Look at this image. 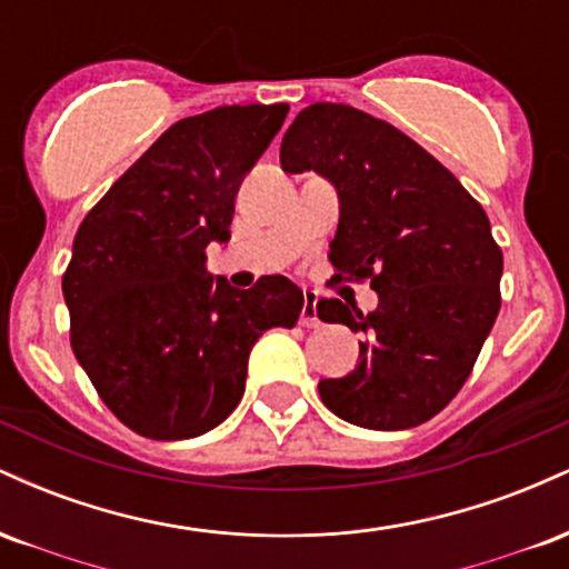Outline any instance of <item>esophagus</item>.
<instances>
[{
	"instance_id": "34e87169",
	"label": "esophagus",
	"mask_w": 569,
	"mask_h": 569,
	"mask_svg": "<svg viewBox=\"0 0 569 569\" xmlns=\"http://www.w3.org/2000/svg\"><path fill=\"white\" fill-rule=\"evenodd\" d=\"M316 302H318L316 293L307 291L305 305H302V316H299V323H302L305 329H316V326H321V321H318V312H316Z\"/></svg>"
}]
</instances>
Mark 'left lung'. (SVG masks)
<instances>
[{"mask_svg": "<svg viewBox=\"0 0 569 569\" xmlns=\"http://www.w3.org/2000/svg\"><path fill=\"white\" fill-rule=\"evenodd\" d=\"M280 166L337 187L329 262L380 297L367 316L318 302L321 321L367 337L348 377L318 385L321 401L361 428L422 426L460 393L498 318L502 251L485 208L407 133L345 103L302 109Z\"/></svg>", "mask_w": 569, "mask_h": 569, "instance_id": "left-lung-1", "label": "left lung"}]
</instances>
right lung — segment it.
Returning <instances> with one entry per match:
<instances>
[{
  "label": "right lung",
  "mask_w": 569,
  "mask_h": 569,
  "mask_svg": "<svg viewBox=\"0 0 569 569\" xmlns=\"http://www.w3.org/2000/svg\"><path fill=\"white\" fill-rule=\"evenodd\" d=\"M289 103L219 107L173 122L96 202L63 272L77 361L133 433L192 439L232 415L248 352L291 329L305 297L289 278L238 291L206 270L230 240L234 194Z\"/></svg>",
  "instance_id": "1"
}]
</instances>
